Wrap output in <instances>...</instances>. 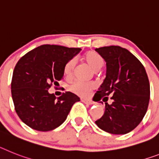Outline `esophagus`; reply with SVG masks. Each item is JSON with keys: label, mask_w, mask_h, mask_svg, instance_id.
Masks as SVG:
<instances>
[{"label": "esophagus", "mask_w": 159, "mask_h": 159, "mask_svg": "<svg viewBox=\"0 0 159 159\" xmlns=\"http://www.w3.org/2000/svg\"><path fill=\"white\" fill-rule=\"evenodd\" d=\"M82 102H85L86 104L91 105V104H93V103H94V102H92L91 100H90V99H82Z\"/></svg>", "instance_id": "34e87169"}]
</instances>
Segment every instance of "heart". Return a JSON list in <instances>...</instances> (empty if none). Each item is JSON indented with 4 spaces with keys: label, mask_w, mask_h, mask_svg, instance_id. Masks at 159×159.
<instances>
[{
    "label": "heart",
    "mask_w": 159,
    "mask_h": 159,
    "mask_svg": "<svg viewBox=\"0 0 159 159\" xmlns=\"http://www.w3.org/2000/svg\"><path fill=\"white\" fill-rule=\"evenodd\" d=\"M84 60L86 63L90 65V68L94 69V71H98L102 69L104 65V61L102 57L98 53L94 51H89L84 55ZM76 61L75 59H71L65 64L64 67V73L65 77H71L73 76V70L75 68ZM94 88V83L92 82H85L82 81H76L72 84L69 90L73 93L80 96H87Z\"/></svg>",
    "instance_id": "heart-1"
}]
</instances>
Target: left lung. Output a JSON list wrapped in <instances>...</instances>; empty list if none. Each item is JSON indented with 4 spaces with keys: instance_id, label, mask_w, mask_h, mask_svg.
<instances>
[{
    "instance_id": "8db88e82",
    "label": "left lung",
    "mask_w": 159,
    "mask_h": 159,
    "mask_svg": "<svg viewBox=\"0 0 159 159\" xmlns=\"http://www.w3.org/2000/svg\"><path fill=\"white\" fill-rule=\"evenodd\" d=\"M95 51L107 65L106 78L94 94L98 101L106 102L105 112L95 124L111 134H126L139 125L147 111L150 95L147 73L127 49L108 46ZM109 95L111 105L106 102Z\"/></svg>"
}]
</instances>
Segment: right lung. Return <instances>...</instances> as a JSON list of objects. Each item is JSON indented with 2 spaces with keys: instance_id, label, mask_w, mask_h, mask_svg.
Returning a JSON list of instances; mask_svg holds the SVG:
<instances>
[{
  "instance_id": "obj_1",
  "label": "right lung",
  "mask_w": 159,
  "mask_h": 159,
  "mask_svg": "<svg viewBox=\"0 0 159 159\" xmlns=\"http://www.w3.org/2000/svg\"><path fill=\"white\" fill-rule=\"evenodd\" d=\"M79 48L44 44L30 51L18 61L11 82L16 112L34 130L51 131L66 120L78 96L65 92L57 98L48 89L63 78L64 67Z\"/></svg>"
}]
</instances>
